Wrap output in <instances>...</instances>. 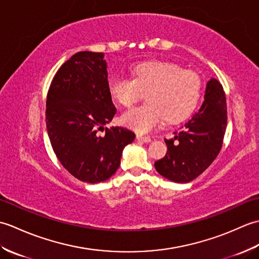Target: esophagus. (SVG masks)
I'll use <instances>...</instances> for the list:
<instances>
[{"label": "esophagus", "instance_id": "obj_1", "mask_svg": "<svg viewBox=\"0 0 259 259\" xmlns=\"http://www.w3.org/2000/svg\"><path fill=\"white\" fill-rule=\"evenodd\" d=\"M137 139L142 142H150L151 138L148 136H141V135H137Z\"/></svg>", "mask_w": 259, "mask_h": 259}]
</instances>
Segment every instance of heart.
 Masks as SVG:
<instances>
[{
	"mask_svg": "<svg viewBox=\"0 0 259 259\" xmlns=\"http://www.w3.org/2000/svg\"><path fill=\"white\" fill-rule=\"evenodd\" d=\"M109 93L121 106L133 107L146 95L147 103L121 115V122L139 134L150 133L166 118L175 123L194 111L201 93L200 76L194 71L181 70L177 64L150 61L133 70V79L113 76Z\"/></svg>",
	"mask_w": 259,
	"mask_h": 259,
	"instance_id": "obj_1",
	"label": "heart"
}]
</instances>
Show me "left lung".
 <instances>
[{
	"label": "left lung",
	"instance_id": "left-lung-1",
	"mask_svg": "<svg viewBox=\"0 0 259 259\" xmlns=\"http://www.w3.org/2000/svg\"><path fill=\"white\" fill-rule=\"evenodd\" d=\"M227 126L226 96L221 82L208 81L205 101L172 139L168 151L155 162L157 171L174 183H189L210 166L221 152Z\"/></svg>",
	"mask_w": 259,
	"mask_h": 259
}]
</instances>
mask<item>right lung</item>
Here are the masks:
<instances>
[{
  "mask_svg": "<svg viewBox=\"0 0 259 259\" xmlns=\"http://www.w3.org/2000/svg\"><path fill=\"white\" fill-rule=\"evenodd\" d=\"M108 85L103 53L81 51L59 68L47 96L46 123L53 151L73 177L89 184L114 175L123 148L136 137L122 126L103 128L117 113Z\"/></svg>",
  "mask_w": 259,
  "mask_h": 259,
  "instance_id": "1",
  "label": "right lung"
}]
</instances>
